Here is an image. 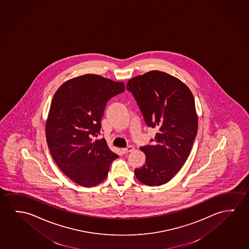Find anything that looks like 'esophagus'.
<instances>
[{
  "instance_id": "esophagus-1",
  "label": "esophagus",
  "mask_w": 249,
  "mask_h": 249,
  "mask_svg": "<svg viewBox=\"0 0 249 249\" xmlns=\"http://www.w3.org/2000/svg\"><path fill=\"white\" fill-rule=\"evenodd\" d=\"M134 149V147L133 145H128V146L126 147V148H123V149H122V152H123V153H130V152H133Z\"/></svg>"
}]
</instances>
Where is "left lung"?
Returning <instances> with one entry per match:
<instances>
[{"label":"left lung","instance_id":"left-lung-1","mask_svg":"<svg viewBox=\"0 0 249 249\" xmlns=\"http://www.w3.org/2000/svg\"><path fill=\"white\" fill-rule=\"evenodd\" d=\"M146 126L158 129L153 144L142 146L145 162L134 170L143 184L159 186L176 175L191 153L197 133L192 93L179 79L152 71L126 84Z\"/></svg>","mask_w":249,"mask_h":249}]
</instances>
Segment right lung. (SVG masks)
Listing matches in <instances>:
<instances>
[{"mask_svg":"<svg viewBox=\"0 0 249 249\" xmlns=\"http://www.w3.org/2000/svg\"><path fill=\"white\" fill-rule=\"evenodd\" d=\"M125 91L123 83L87 74L65 82L55 93L46 125L51 155L66 176L84 187L106 178L119 158L104 138L96 140L107 101Z\"/></svg>","mask_w":249,"mask_h":249,"instance_id":"right-lung-1","label":"right lung"}]
</instances>
